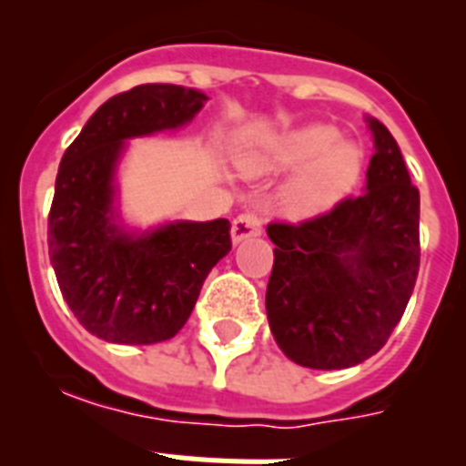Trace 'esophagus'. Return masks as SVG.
<instances>
[{"label":"esophagus","instance_id":"obj_1","mask_svg":"<svg viewBox=\"0 0 466 466\" xmlns=\"http://www.w3.org/2000/svg\"><path fill=\"white\" fill-rule=\"evenodd\" d=\"M230 236H233V242H242V240H247V238L261 236V219H258L257 214H252V212L240 214V217L233 221Z\"/></svg>","mask_w":466,"mask_h":466}]
</instances>
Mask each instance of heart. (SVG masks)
<instances>
[{"label":"heart","mask_w":466,"mask_h":466,"mask_svg":"<svg viewBox=\"0 0 466 466\" xmlns=\"http://www.w3.org/2000/svg\"><path fill=\"white\" fill-rule=\"evenodd\" d=\"M294 167L279 188V205L291 217H315L340 203L360 182L364 149L352 139H339L333 126L308 123L240 158L247 175H275Z\"/></svg>","instance_id":"1"}]
</instances>
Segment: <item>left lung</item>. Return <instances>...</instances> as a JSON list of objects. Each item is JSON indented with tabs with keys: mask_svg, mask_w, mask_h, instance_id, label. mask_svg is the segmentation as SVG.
Wrapping results in <instances>:
<instances>
[{
	"mask_svg": "<svg viewBox=\"0 0 466 466\" xmlns=\"http://www.w3.org/2000/svg\"><path fill=\"white\" fill-rule=\"evenodd\" d=\"M366 188L300 224H270L266 312L275 343L308 369H350L387 343L420 268V193L397 139L366 118Z\"/></svg>",
	"mask_w": 466,
	"mask_h": 466,
	"instance_id": "1",
	"label": "left lung"
}]
</instances>
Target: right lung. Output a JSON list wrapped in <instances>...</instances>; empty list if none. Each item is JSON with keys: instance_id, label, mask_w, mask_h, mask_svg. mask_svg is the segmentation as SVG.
<instances>
[{"instance_id": "obj_1", "label": "right lung", "mask_w": 466, "mask_h": 466, "mask_svg": "<svg viewBox=\"0 0 466 466\" xmlns=\"http://www.w3.org/2000/svg\"><path fill=\"white\" fill-rule=\"evenodd\" d=\"M205 102L208 95L184 86H135L95 111L60 160L48 257L69 310L106 343L172 339L209 270L230 252L228 219L127 230L116 205L126 139L187 126Z\"/></svg>"}]
</instances>
